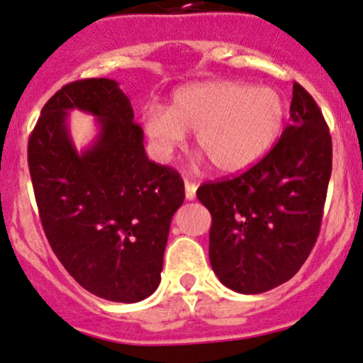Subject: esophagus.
Segmentation results:
<instances>
[{
    "label": "esophagus",
    "mask_w": 363,
    "mask_h": 363,
    "mask_svg": "<svg viewBox=\"0 0 363 363\" xmlns=\"http://www.w3.org/2000/svg\"><path fill=\"white\" fill-rule=\"evenodd\" d=\"M195 192H197V185L186 180L185 182V197H186V201H194Z\"/></svg>",
    "instance_id": "obj_1"
}]
</instances>
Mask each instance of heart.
Returning a JSON list of instances; mask_svg holds the SVG:
<instances>
[{
  "label": "heart",
  "instance_id": "b5f03b06",
  "mask_svg": "<svg viewBox=\"0 0 363 363\" xmlns=\"http://www.w3.org/2000/svg\"><path fill=\"white\" fill-rule=\"evenodd\" d=\"M284 103L271 87L240 82H199L178 89L166 109L145 113L144 128L161 157H168L194 130V145L219 173L255 164L278 138Z\"/></svg>",
  "mask_w": 363,
  "mask_h": 363
}]
</instances>
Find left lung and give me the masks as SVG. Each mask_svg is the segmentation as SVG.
Here are the masks:
<instances>
[{
  "mask_svg": "<svg viewBox=\"0 0 363 363\" xmlns=\"http://www.w3.org/2000/svg\"><path fill=\"white\" fill-rule=\"evenodd\" d=\"M333 168V142L313 97L293 84L290 125L266 156L231 178L202 183L209 259L219 281L255 295L286 283L315 245Z\"/></svg>",
  "mask_w": 363,
  "mask_h": 363,
  "instance_id": "obj_1",
  "label": "left lung"
}]
</instances>
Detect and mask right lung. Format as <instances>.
<instances>
[{
  "mask_svg": "<svg viewBox=\"0 0 363 363\" xmlns=\"http://www.w3.org/2000/svg\"><path fill=\"white\" fill-rule=\"evenodd\" d=\"M72 108L97 116L101 127L82 153L67 133ZM27 154L44 233L72 278L111 302L135 303L152 295L185 186L178 171L149 161L144 132L118 82L63 85L44 104Z\"/></svg>",
  "mask_w": 363,
  "mask_h": 363,
  "instance_id": "add662e5",
  "label": "right lung"
}]
</instances>
